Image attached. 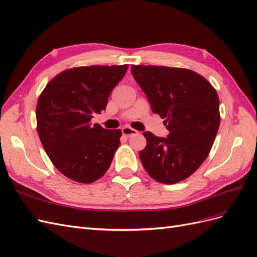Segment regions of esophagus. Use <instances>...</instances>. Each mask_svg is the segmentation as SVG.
Returning <instances> with one entry per match:
<instances>
[{
    "instance_id": "obj_1",
    "label": "esophagus",
    "mask_w": 257,
    "mask_h": 257,
    "mask_svg": "<svg viewBox=\"0 0 257 257\" xmlns=\"http://www.w3.org/2000/svg\"><path fill=\"white\" fill-rule=\"evenodd\" d=\"M136 134H137V131L130 127V126H125V127L122 128V135L125 136V137H131V136L136 135Z\"/></svg>"
}]
</instances>
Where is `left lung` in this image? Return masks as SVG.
Wrapping results in <instances>:
<instances>
[{"instance_id": "left-lung-1", "label": "left lung", "mask_w": 257, "mask_h": 257, "mask_svg": "<svg viewBox=\"0 0 257 257\" xmlns=\"http://www.w3.org/2000/svg\"><path fill=\"white\" fill-rule=\"evenodd\" d=\"M131 71L169 132L167 137L144 132L147 146L139 152L143 166L161 183L180 182L211 150L220 126L219 96L203 76L190 69L132 65Z\"/></svg>"}]
</instances>
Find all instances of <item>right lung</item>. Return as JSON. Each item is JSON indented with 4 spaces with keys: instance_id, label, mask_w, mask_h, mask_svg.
<instances>
[{
    "instance_id": "obj_1",
    "label": "right lung",
    "mask_w": 257,
    "mask_h": 257,
    "mask_svg": "<svg viewBox=\"0 0 257 257\" xmlns=\"http://www.w3.org/2000/svg\"><path fill=\"white\" fill-rule=\"evenodd\" d=\"M127 65L81 66L49 81L36 107L37 133L60 173L80 183L97 180L120 146L121 130H106L91 119L106 109L108 97Z\"/></svg>"
}]
</instances>
